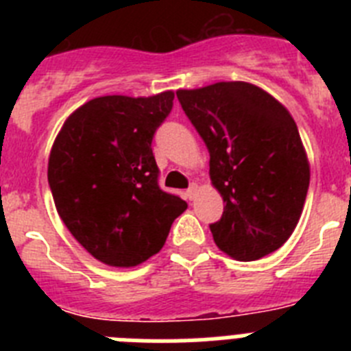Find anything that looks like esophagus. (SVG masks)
Segmentation results:
<instances>
[{
	"instance_id": "esophagus-1",
	"label": "esophagus",
	"mask_w": 351,
	"mask_h": 351,
	"mask_svg": "<svg viewBox=\"0 0 351 351\" xmlns=\"http://www.w3.org/2000/svg\"><path fill=\"white\" fill-rule=\"evenodd\" d=\"M197 193H198V184H191L190 188H188V191H186V198H190V200H193L195 197H197Z\"/></svg>"
}]
</instances>
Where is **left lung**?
Segmentation results:
<instances>
[{"instance_id":"obj_1","label":"left lung","mask_w":351,"mask_h":351,"mask_svg":"<svg viewBox=\"0 0 351 351\" xmlns=\"http://www.w3.org/2000/svg\"><path fill=\"white\" fill-rule=\"evenodd\" d=\"M178 98L209 149L210 182L225 202L210 225L216 246L241 262L280 250L309 188V160L291 114L243 80L178 89Z\"/></svg>"}]
</instances>
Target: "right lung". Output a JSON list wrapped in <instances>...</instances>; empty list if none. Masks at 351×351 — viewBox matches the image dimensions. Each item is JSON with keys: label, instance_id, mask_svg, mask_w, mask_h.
Wrapping results in <instances>:
<instances>
[{"label": "right lung", "instance_id": "right-lung-1", "mask_svg": "<svg viewBox=\"0 0 351 351\" xmlns=\"http://www.w3.org/2000/svg\"><path fill=\"white\" fill-rule=\"evenodd\" d=\"M172 101L173 91L93 98L66 117L52 144L47 178L56 210L105 265L128 269L156 255L188 207L160 190L151 149Z\"/></svg>", "mask_w": 351, "mask_h": 351}]
</instances>
